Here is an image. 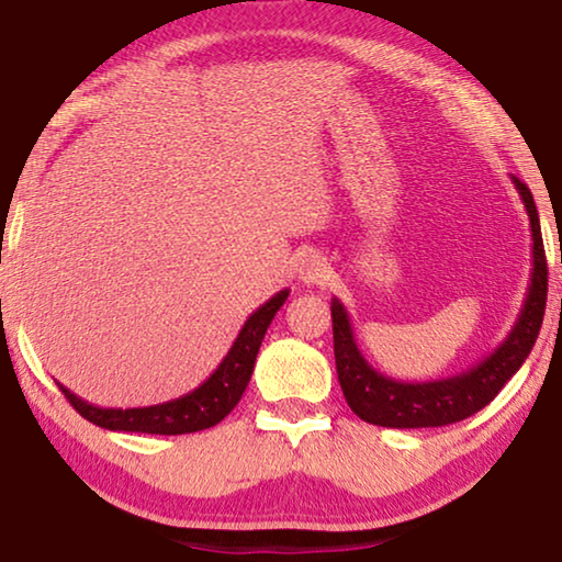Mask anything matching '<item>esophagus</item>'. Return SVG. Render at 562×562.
<instances>
[{
    "instance_id": "34e87169",
    "label": "esophagus",
    "mask_w": 562,
    "mask_h": 562,
    "mask_svg": "<svg viewBox=\"0 0 562 562\" xmlns=\"http://www.w3.org/2000/svg\"><path fill=\"white\" fill-rule=\"evenodd\" d=\"M294 268H297V278L304 284H322V282L329 278L327 262L317 252H302Z\"/></svg>"
}]
</instances>
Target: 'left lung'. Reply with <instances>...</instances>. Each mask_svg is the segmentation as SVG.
<instances>
[{"mask_svg":"<svg viewBox=\"0 0 562 562\" xmlns=\"http://www.w3.org/2000/svg\"><path fill=\"white\" fill-rule=\"evenodd\" d=\"M530 221L532 268L526 300L508 337L461 374L434 382H398L369 364L357 347L349 312L337 297L331 300V331H335V361L339 386L351 412L361 422L386 429H429L449 426L481 412L518 372L536 345L548 300V262L540 235V217L528 186L510 176ZM562 260V255H560Z\"/></svg>","mask_w":562,"mask_h":562,"instance_id":"left-lung-1","label":"left lung"}]
</instances>
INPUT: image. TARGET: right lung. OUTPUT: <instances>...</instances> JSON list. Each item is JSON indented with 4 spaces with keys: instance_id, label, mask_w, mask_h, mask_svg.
<instances>
[{
    "instance_id": "right-lung-1",
    "label": "right lung",
    "mask_w": 562,
    "mask_h": 562,
    "mask_svg": "<svg viewBox=\"0 0 562 562\" xmlns=\"http://www.w3.org/2000/svg\"><path fill=\"white\" fill-rule=\"evenodd\" d=\"M288 294L290 290H280L278 294H272L268 302L260 304V307L247 317L240 335H237L231 351H227L225 359L217 364L215 372L207 376L201 386L193 389V392L170 398V402L136 408H103L83 402L81 396L69 392L64 384H59L64 396L69 398L76 412L87 418V422L101 426V429L160 436L211 429V426L221 424L243 398V392L247 384H250L255 359H258L265 331H268L270 322L278 315L284 300H288Z\"/></svg>"
}]
</instances>
